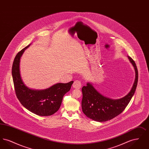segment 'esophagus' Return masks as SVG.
<instances>
[{"instance_id":"esophagus-1","label":"esophagus","mask_w":149,"mask_h":149,"mask_svg":"<svg viewBox=\"0 0 149 149\" xmlns=\"http://www.w3.org/2000/svg\"><path fill=\"white\" fill-rule=\"evenodd\" d=\"M72 86L75 89H80V88L81 86V84L80 81H79V80L74 81V83L72 84Z\"/></svg>"}]
</instances>
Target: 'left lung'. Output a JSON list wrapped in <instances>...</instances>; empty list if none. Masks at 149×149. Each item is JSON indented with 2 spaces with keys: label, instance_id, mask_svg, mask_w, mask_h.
I'll return each instance as SVG.
<instances>
[{
  "label": "left lung",
  "instance_id": "8db88e82",
  "mask_svg": "<svg viewBox=\"0 0 149 149\" xmlns=\"http://www.w3.org/2000/svg\"><path fill=\"white\" fill-rule=\"evenodd\" d=\"M127 57L134 68L135 79L131 91L125 97L117 99L105 97L89 82L82 88V111L88 118L100 122L110 120L121 113L127 106L134 95L138 81V70L135 61Z\"/></svg>",
  "mask_w": 149,
  "mask_h": 149
}]
</instances>
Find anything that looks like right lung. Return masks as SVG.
<instances>
[{"label": "right lung", "mask_w": 149, "mask_h": 149, "mask_svg": "<svg viewBox=\"0 0 149 149\" xmlns=\"http://www.w3.org/2000/svg\"><path fill=\"white\" fill-rule=\"evenodd\" d=\"M30 45L19 51L14 58L12 74L15 91L18 99L27 109L38 116H49L58 110L64 95L70 91L74 81L57 83L43 90L32 89L27 86L21 76L20 60Z\"/></svg>", "instance_id": "add662e5"}]
</instances>
